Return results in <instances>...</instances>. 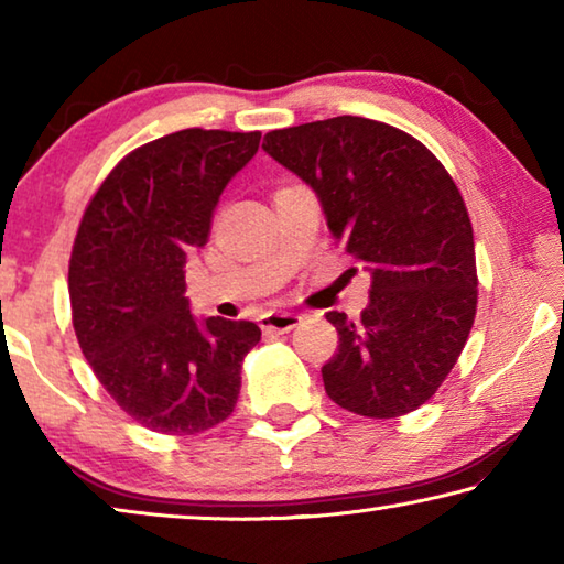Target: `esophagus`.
I'll list each match as a JSON object with an SVG mask.
<instances>
[{
  "mask_svg": "<svg viewBox=\"0 0 564 564\" xmlns=\"http://www.w3.org/2000/svg\"><path fill=\"white\" fill-rule=\"evenodd\" d=\"M301 321H303V316H299V313L273 311V313H265V316L261 318V328L265 333H289L299 326Z\"/></svg>",
  "mask_w": 564,
  "mask_h": 564,
  "instance_id": "obj_1",
  "label": "esophagus"
}]
</instances>
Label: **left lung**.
Segmentation results:
<instances>
[{"label":"left lung","instance_id":"left-lung-1","mask_svg":"<svg viewBox=\"0 0 564 564\" xmlns=\"http://www.w3.org/2000/svg\"><path fill=\"white\" fill-rule=\"evenodd\" d=\"M263 149L316 191L328 228L366 263L358 321L330 311L338 352L323 386L340 408L398 417L435 395L477 308L473 226L445 166L390 123L333 117L269 131Z\"/></svg>","mask_w":564,"mask_h":564}]
</instances>
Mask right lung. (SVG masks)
Segmentation results:
<instances>
[{"label": "right lung", "mask_w": 564, "mask_h": 564, "mask_svg": "<svg viewBox=\"0 0 564 564\" xmlns=\"http://www.w3.org/2000/svg\"><path fill=\"white\" fill-rule=\"evenodd\" d=\"M261 131L184 129L139 147L104 178L69 261L72 321L104 390L139 425L196 435L234 413L251 321L191 316L186 256Z\"/></svg>", "instance_id": "obj_1"}]
</instances>
